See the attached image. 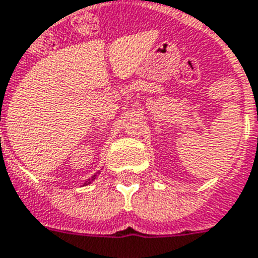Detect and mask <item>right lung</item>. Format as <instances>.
I'll return each mask as SVG.
<instances>
[{
    "label": "right lung",
    "instance_id": "1",
    "mask_svg": "<svg viewBox=\"0 0 258 258\" xmlns=\"http://www.w3.org/2000/svg\"><path fill=\"white\" fill-rule=\"evenodd\" d=\"M95 179H97V173H95V175H93V176L90 177V179H87V180H86L85 183H83V185H89V184H91V183H93V181L95 180Z\"/></svg>",
    "mask_w": 258,
    "mask_h": 258
}]
</instances>
